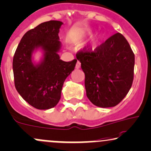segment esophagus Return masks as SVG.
Returning a JSON list of instances; mask_svg holds the SVG:
<instances>
[{
  "instance_id": "obj_1",
  "label": "esophagus",
  "mask_w": 151,
  "mask_h": 151,
  "mask_svg": "<svg viewBox=\"0 0 151 151\" xmlns=\"http://www.w3.org/2000/svg\"><path fill=\"white\" fill-rule=\"evenodd\" d=\"M80 67H81V63L79 62V61H77V64H76V69H79V68H80Z\"/></svg>"
}]
</instances>
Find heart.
Listing matches in <instances>:
<instances>
[{
  "instance_id": "b5f03b06",
  "label": "heart",
  "mask_w": 151,
  "mask_h": 151,
  "mask_svg": "<svg viewBox=\"0 0 151 151\" xmlns=\"http://www.w3.org/2000/svg\"><path fill=\"white\" fill-rule=\"evenodd\" d=\"M91 31L89 30H87V31H84L83 32H80V34H79L78 35L76 36H70L69 37V42L72 43V44H78V43L81 42L84 39H85L87 36H89L91 34Z\"/></svg>"
}]
</instances>
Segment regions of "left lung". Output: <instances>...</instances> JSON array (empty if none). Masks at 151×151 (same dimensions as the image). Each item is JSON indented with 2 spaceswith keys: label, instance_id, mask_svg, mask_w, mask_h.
Here are the masks:
<instances>
[{
  "label": "left lung",
  "instance_id": "8db88e82",
  "mask_svg": "<svg viewBox=\"0 0 151 151\" xmlns=\"http://www.w3.org/2000/svg\"><path fill=\"white\" fill-rule=\"evenodd\" d=\"M76 57L90 102L100 107L118 105L131 88L135 65V54L123 35L114 34L94 50L84 47Z\"/></svg>",
  "mask_w": 151,
  "mask_h": 151
}]
</instances>
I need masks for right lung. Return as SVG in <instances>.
Returning a JSON list of instances; mask_svg holds the SVG:
<instances>
[{
  "instance_id": "1",
  "label": "right lung",
  "mask_w": 151,
  "mask_h": 151,
  "mask_svg": "<svg viewBox=\"0 0 151 151\" xmlns=\"http://www.w3.org/2000/svg\"><path fill=\"white\" fill-rule=\"evenodd\" d=\"M62 24L59 21H49L38 25L24 34L15 51V87L24 100L39 110H48L57 105L64 82L74 69L77 61L59 59V32ZM39 46L45 51V59L41 64L34 66L31 55Z\"/></svg>"
}]
</instances>
